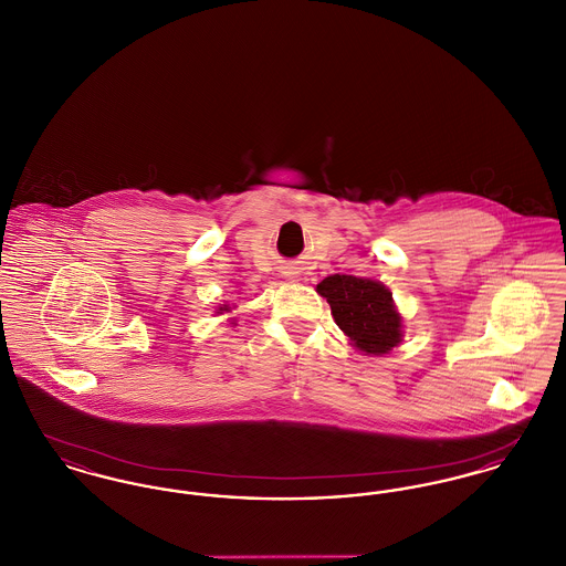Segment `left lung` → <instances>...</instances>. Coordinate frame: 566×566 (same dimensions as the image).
I'll list each match as a JSON object with an SVG mask.
<instances>
[{
	"label": "left lung",
	"mask_w": 566,
	"mask_h": 566,
	"mask_svg": "<svg viewBox=\"0 0 566 566\" xmlns=\"http://www.w3.org/2000/svg\"><path fill=\"white\" fill-rule=\"evenodd\" d=\"M316 293L332 305L335 325L348 335L355 350L382 357L401 344L403 316L382 282L333 273L316 286Z\"/></svg>",
	"instance_id": "left-lung-1"
}]
</instances>
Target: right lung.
<instances>
[{
  "instance_id": "add662e5",
  "label": "right lung",
  "mask_w": 566,
  "mask_h": 566,
  "mask_svg": "<svg viewBox=\"0 0 566 566\" xmlns=\"http://www.w3.org/2000/svg\"><path fill=\"white\" fill-rule=\"evenodd\" d=\"M237 305H231V303H222V305H218V310H216V314H229V312H233ZM231 325L234 327V321L231 318Z\"/></svg>"
}]
</instances>
